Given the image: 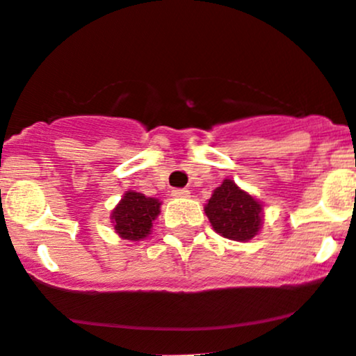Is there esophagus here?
Segmentation results:
<instances>
[{"mask_svg":"<svg viewBox=\"0 0 356 356\" xmlns=\"http://www.w3.org/2000/svg\"><path fill=\"white\" fill-rule=\"evenodd\" d=\"M172 196H174V197H187V196H189V191H187V189H174V191H172Z\"/></svg>","mask_w":356,"mask_h":356,"instance_id":"obj_1","label":"esophagus"}]
</instances>
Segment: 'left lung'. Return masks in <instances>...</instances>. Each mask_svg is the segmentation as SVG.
Wrapping results in <instances>:
<instances>
[{
	"mask_svg": "<svg viewBox=\"0 0 356 356\" xmlns=\"http://www.w3.org/2000/svg\"><path fill=\"white\" fill-rule=\"evenodd\" d=\"M214 232L235 241H248L261 228V204L240 189L232 179H225L204 206Z\"/></svg>",
	"mask_w": 356,
	"mask_h": 356,
	"instance_id": "1",
	"label": "left lung"
}]
</instances>
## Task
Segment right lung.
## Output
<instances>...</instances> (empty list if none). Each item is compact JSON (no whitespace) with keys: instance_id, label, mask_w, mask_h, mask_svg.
<instances>
[{"instance_id":"right-lung-1","label":"right lung","mask_w":356,"mask_h":356,"mask_svg":"<svg viewBox=\"0 0 356 356\" xmlns=\"http://www.w3.org/2000/svg\"><path fill=\"white\" fill-rule=\"evenodd\" d=\"M162 202L135 191H127L111 213L116 233L123 240L140 241L150 235L155 218L160 214Z\"/></svg>"}]
</instances>
